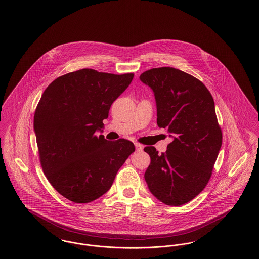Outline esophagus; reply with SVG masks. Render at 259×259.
<instances>
[{"mask_svg":"<svg viewBox=\"0 0 259 259\" xmlns=\"http://www.w3.org/2000/svg\"><path fill=\"white\" fill-rule=\"evenodd\" d=\"M135 146H136V149H137V150H142V149L144 148L143 145H141V144H139V143H135Z\"/></svg>","mask_w":259,"mask_h":259,"instance_id":"34e87169","label":"esophagus"}]
</instances>
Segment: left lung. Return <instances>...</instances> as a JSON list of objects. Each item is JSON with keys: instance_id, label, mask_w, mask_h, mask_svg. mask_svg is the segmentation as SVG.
Listing matches in <instances>:
<instances>
[{"instance_id": "1", "label": "left lung", "mask_w": 259, "mask_h": 259, "mask_svg": "<svg viewBox=\"0 0 259 259\" xmlns=\"http://www.w3.org/2000/svg\"><path fill=\"white\" fill-rule=\"evenodd\" d=\"M140 79L154 92L157 124L174 137L161 154L145 146L151 158L145 181L163 203L185 204L206 187L223 143L214 99L201 81L174 67L149 69Z\"/></svg>"}]
</instances>
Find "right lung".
Here are the masks:
<instances>
[{"label":"right lung","mask_w":259,"mask_h":259,"mask_svg":"<svg viewBox=\"0 0 259 259\" xmlns=\"http://www.w3.org/2000/svg\"><path fill=\"white\" fill-rule=\"evenodd\" d=\"M133 78L83 68L60 76L44 91L33 128L43 172L62 197L88 203L103 196L134 152L128 140L95 134Z\"/></svg>","instance_id":"right-lung-1"}]
</instances>
